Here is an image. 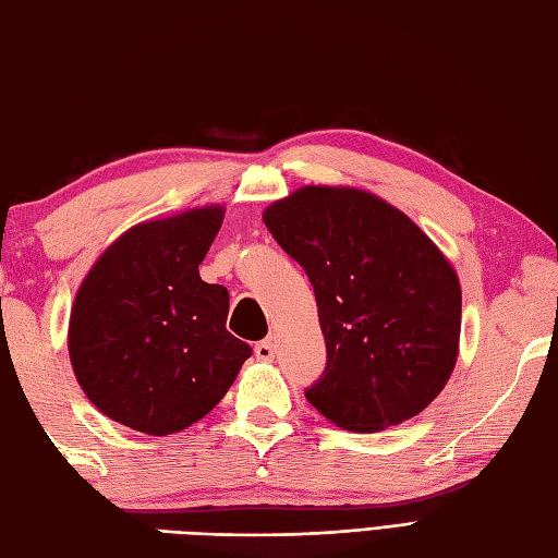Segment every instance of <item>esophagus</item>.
Instances as JSON below:
<instances>
[{
	"mask_svg": "<svg viewBox=\"0 0 558 558\" xmlns=\"http://www.w3.org/2000/svg\"><path fill=\"white\" fill-rule=\"evenodd\" d=\"M254 354H256V360H260V362H270L272 357H276V345H272L270 340H260V342H256Z\"/></svg>",
	"mask_w": 558,
	"mask_h": 558,
	"instance_id": "34e87169",
	"label": "esophagus"
}]
</instances>
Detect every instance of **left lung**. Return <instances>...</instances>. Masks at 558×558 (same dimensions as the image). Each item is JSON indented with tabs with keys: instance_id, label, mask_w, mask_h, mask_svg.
Wrapping results in <instances>:
<instances>
[{
	"instance_id": "1",
	"label": "left lung",
	"mask_w": 558,
	"mask_h": 558,
	"mask_svg": "<svg viewBox=\"0 0 558 558\" xmlns=\"http://www.w3.org/2000/svg\"><path fill=\"white\" fill-rule=\"evenodd\" d=\"M264 222L314 286L326 369L306 400L350 432L386 429L429 405L460 338L458 276L429 236L357 189L304 186Z\"/></svg>"
}]
</instances>
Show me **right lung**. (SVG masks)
Here are the masks:
<instances>
[{
	"instance_id": "obj_1",
	"label": "right lung",
	"mask_w": 558,
	"mask_h": 558,
	"mask_svg": "<svg viewBox=\"0 0 558 558\" xmlns=\"http://www.w3.org/2000/svg\"><path fill=\"white\" fill-rule=\"evenodd\" d=\"M220 225L222 208L136 225L83 280L71 366L110 420L150 436L182 432L218 405L252 357L225 328L228 290L198 276Z\"/></svg>"
}]
</instances>
